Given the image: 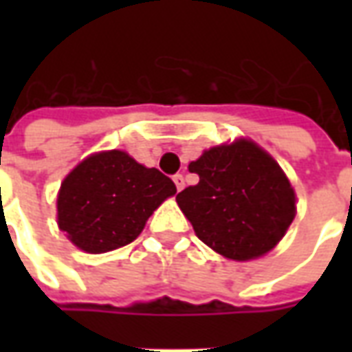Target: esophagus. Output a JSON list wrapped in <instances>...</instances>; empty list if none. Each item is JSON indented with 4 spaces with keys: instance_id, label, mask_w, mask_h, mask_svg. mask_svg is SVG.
Wrapping results in <instances>:
<instances>
[{
    "instance_id": "obj_1",
    "label": "esophagus",
    "mask_w": 352,
    "mask_h": 352,
    "mask_svg": "<svg viewBox=\"0 0 352 352\" xmlns=\"http://www.w3.org/2000/svg\"><path fill=\"white\" fill-rule=\"evenodd\" d=\"M173 183H175L177 190H183V188H184V177L181 175V173H177V175H173Z\"/></svg>"
}]
</instances>
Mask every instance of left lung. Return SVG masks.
Listing matches in <instances>:
<instances>
[{"instance_id":"1","label":"left lung","mask_w":352,"mask_h":352,"mask_svg":"<svg viewBox=\"0 0 352 352\" xmlns=\"http://www.w3.org/2000/svg\"><path fill=\"white\" fill-rule=\"evenodd\" d=\"M199 183L177 194L196 236L232 260L272 251L296 214V196L279 164L252 141L213 146L188 166Z\"/></svg>"}]
</instances>
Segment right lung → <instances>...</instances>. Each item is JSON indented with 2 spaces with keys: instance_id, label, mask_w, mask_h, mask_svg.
I'll return each mask as SVG.
<instances>
[{
  "instance_id": "obj_1",
  "label": "right lung",
  "mask_w": 352,
  "mask_h": 352,
  "mask_svg": "<svg viewBox=\"0 0 352 352\" xmlns=\"http://www.w3.org/2000/svg\"><path fill=\"white\" fill-rule=\"evenodd\" d=\"M175 183L122 151L94 154L65 177L58 194V224L92 254L131 243Z\"/></svg>"
}]
</instances>
